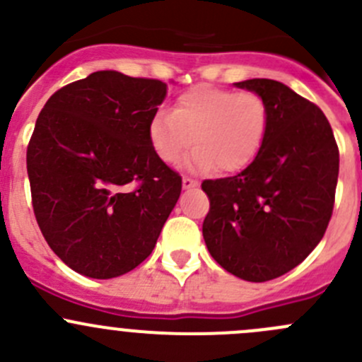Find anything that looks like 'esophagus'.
Instances as JSON below:
<instances>
[{"label":"esophagus","instance_id":"esophagus-1","mask_svg":"<svg viewBox=\"0 0 362 362\" xmlns=\"http://www.w3.org/2000/svg\"><path fill=\"white\" fill-rule=\"evenodd\" d=\"M182 184H184V189H191L198 185V180H194L192 177H184L182 178Z\"/></svg>","mask_w":362,"mask_h":362}]
</instances>
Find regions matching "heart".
<instances>
[{
	"instance_id": "1",
	"label": "heart",
	"mask_w": 362,
	"mask_h": 362,
	"mask_svg": "<svg viewBox=\"0 0 362 362\" xmlns=\"http://www.w3.org/2000/svg\"><path fill=\"white\" fill-rule=\"evenodd\" d=\"M269 129V107L252 90L198 86L177 98L171 112H158L148 126L152 151L177 164L194 141L196 170L238 171L257 158Z\"/></svg>"
}]
</instances>
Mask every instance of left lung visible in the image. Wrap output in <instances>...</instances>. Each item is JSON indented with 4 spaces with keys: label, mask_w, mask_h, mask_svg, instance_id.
<instances>
[{
    "label": "left lung",
    "mask_w": 362,
    "mask_h": 362,
    "mask_svg": "<svg viewBox=\"0 0 362 362\" xmlns=\"http://www.w3.org/2000/svg\"><path fill=\"white\" fill-rule=\"evenodd\" d=\"M235 86L266 100L268 136L245 170L202 184L210 199L203 238L226 272L268 282L305 261L322 240L339 152L324 112L282 82L252 78Z\"/></svg>",
    "instance_id": "8db88e82"
}]
</instances>
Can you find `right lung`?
<instances>
[{
  "label": "right lung",
  "instance_id": "1",
  "mask_svg": "<svg viewBox=\"0 0 362 362\" xmlns=\"http://www.w3.org/2000/svg\"><path fill=\"white\" fill-rule=\"evenodd\" d=\"M166 83L96 71L61 87L36 119L28 177L43 238L76 273L113 279L154 250L182 177L152 151Z\"/></svg>",
  "mask_w": 362,
  "mask_h": 362
}]
</instances>
